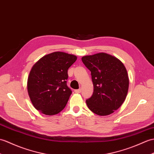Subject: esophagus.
Wrapping results in <instances>:
<instances>
[{"instance_id":"obj_1","label":"esophagus","mask_w":154,"mask_h":154,"mask_svg":"<svg viewBox=\"0 0 154 154\" xmlns=\"http://www.w3.org/2000/svg\"><path fill=\"white\" fill-rule=\"evenodd\" d=\"M81 92V89H77V90H75V93H80Z\"/></svg>"}]
</instances>
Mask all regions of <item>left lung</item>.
<instances>
[{"mask_svg":"<svg viewBox=\"0 0 154 154\" xmlns=\"http://www.w3.org/2000/svg\"><path fill=\"white\" fill-rule=\"evenodd\" d=\"M91 71L93 94L86 100L96 115H110L123 104L128 90L129 79L124 64L116 57L101 52L82 57Z\"/></svg>","mask_w":154,"mask_h":154,"instance_id":"1","label":"left lung"}]
</instances>
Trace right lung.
<instances>
[{"mask_svg":"<svg viewBox=\"0 0 154 154\" xmlns=\"http://www.w3.org/2000/svg\"><path fill=\"white\" fill-rule=\"evenodd\" d=\"M77 56L54 52L35 63L27 79V92L34 108L42 113L53 116L65 108L72 93L67 86V70Z\"/></svg>","mask_w":154,"mask_h":154,"instance_id":"add662e5","label":"right lung"}]
</instances>
